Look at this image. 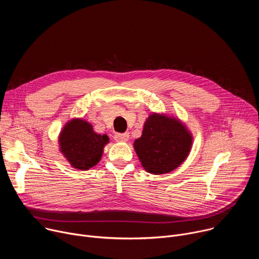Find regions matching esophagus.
<instances>
[{"label":"esophagus","mask_w":259,"mask_h":259,"mask_svg":"<svg viewBox=\"0 0 259 259\" xmlns=\"http://www.w3.org/2000/svg\"><path fill=\"white\" fill-rule=\"evenodd\" d=\"M129 139V133H116L115 140L118 142H127Z\"/></svg>","instance_id":"1"}]
</instances>
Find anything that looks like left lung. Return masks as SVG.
<instances>
[{"mask_svg":"<svg viewBox=\"0 0 259 259\" xmlns=\"http://www.w3.org/2000/svg\"><path fill=\"white\" fill-rule=\"evenodd\" d=\"M193 135L178 118L153 113L144 122L141 137L133 146L146 172L166 174L179 167L190 155Z\"/></svg>","mask_w":259,"mask_h":259,"instance_id":"obj_1","label":"left lung"}]
</instances>
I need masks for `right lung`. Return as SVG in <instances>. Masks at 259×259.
<instances>
[{
	"instance_id": "1",
	"label": "right lung",
	"mask_w": 259,
	"mask_h": 259,
	"mask_svg": "<svg viewBox=\"0 0 259 259\" xmlns=\"http://www.w3.org/2000/svg\"><path fill=\"white\" fill-rule=\"evenodd\" d=\"M108 140L106 134L96 133L89 122L75 118L68 121L59 133V151L71 167L89 170L101 160Z\"/></svg>"
}]
</instances>
